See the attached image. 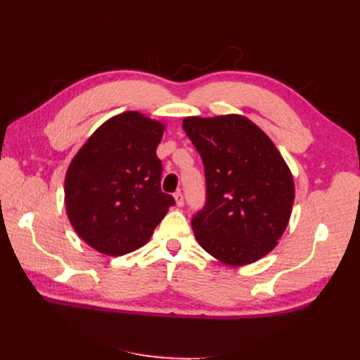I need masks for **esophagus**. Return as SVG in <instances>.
I'll return each instance as SVG.
<instances>
[{"label": "esophagus", "mask_w": 360, "mask_h": 360, "mask_svg": "<svg viewBox=\"0 0 360 360\" xmlns=\"http://www.w3.org/2000/svg\"><path fill=\"white\" fill-rule=\"evenodd\" d=\"M173 196L176 200V205H178V207H182V205H184V195H182V192H176Z\"/></svg>", "instance_id": "obj_1"}]
</instances>
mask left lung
I'll return each instance as SVG.
<instances>
[{"label": "left lung", "mask_w": 360, "mask_h": 360, "mask_svg": "<svg viewBox=\"0 0 360 360\" xmlns=\"http://www.w3.org/2000/svg\"><path fill=\"white\" fill-rule=\"evenodd\" d=\"M200 153L205 204L192 218L198 243L231 266L254 263L277 246L294 204V181L277 147L238 114L186 117Z\"/></svg>", "instance_id": "left-lung-1"}]
</instances>
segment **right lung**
<instances>
[{"mask_svg": "<svg viewBox=\"0 0 360 360\" xmlns=\"http://www.w3.org/2000/svg\"><path fill=\"white\" fill-rule=\"evenodd\" d=\"M162 133L160 122L122 112L96 129L68 168V218L80 238L105 255L142 248L174 205L160 190L156 148Z\"/></svg>", "mask_w": 360, "mask_h": 360, "instance_id": "right-lung-1", "label": "right lung"}]
</instances>
